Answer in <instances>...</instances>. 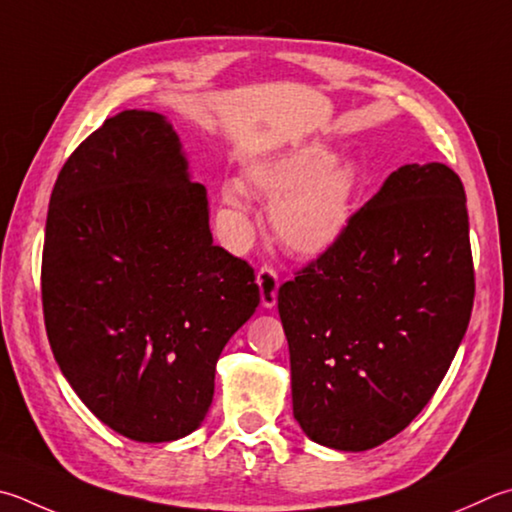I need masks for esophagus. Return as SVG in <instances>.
<instances>
[{
  "label": "esophagus",
  "instance_id": "obj_1",
  "mask_svg": "<svg viewBox=\"0 0 512 512\" xmlns=\"http://www.w3.org/2000/svg\"><path fill=\"white\" fill-rule=\"evenodd\" d=\"M257 286H259V297H262L264 309H273L277 302V288H280V280H277V273L271 266L259 268Z\"/></svg>",
  "mask_w": 512,
  "mask_h": 512
}]
</instances>
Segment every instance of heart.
<instances>
[{
	"mask_svg": "<svg viewBox=\"0 0 512 512\" xmlns=\"http://www.w3.org/2000/svg\"><path fill=\"white\" fill-rule=\"evenodd\" d=\"M244 181L273 199L271 226L280 244L293 255L320 257L340 244L356 217L362 172L327 143H302L248 161ZM219 199L232 217H248V192L239 181L221 185Z\"/></svg>",
	"mask_w": 512,
	"mask_h": 512,
	"instance_id": "1",
	"label": "heart"
}]
</instances>
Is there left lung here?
Masks as SVG:
<instances>
[{"label":"left lung","instance_id":"8db88e82","mask_svg":"<svg viewBox=\"0 0 512 512\" xmlns=\"http://www.w3.org/2000/svg\"><path fill=\"white\" fill-rule=\"evenodd\" d=\"M466 192L448 165H403L336 248L280 286L293 416L311 441L365 452L410 425L466 336Z\"/></svg>","mask_w":512,"mask_h":512}]
</instances>
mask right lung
I'll return each instance as SVG.
<instances>
[{
  "mask_svg": "<svg viewBox=\"0 0 512 512\" xmlns=\"http://www.w3.org/2000/svg\"><path fill=\"white\" fill-rule=\"evenodd\" d=\"M208 221V192L156 111L107 118L55 181L46 336L80 401L132 441L197 430L221 351L259 304L253 268L215 246Z\"/></svg>",
  "mask_w": 512,
  "mask_h": 512,
  "instance_id": "obj_1",
  "label": "right lung"
}]
</instances>
